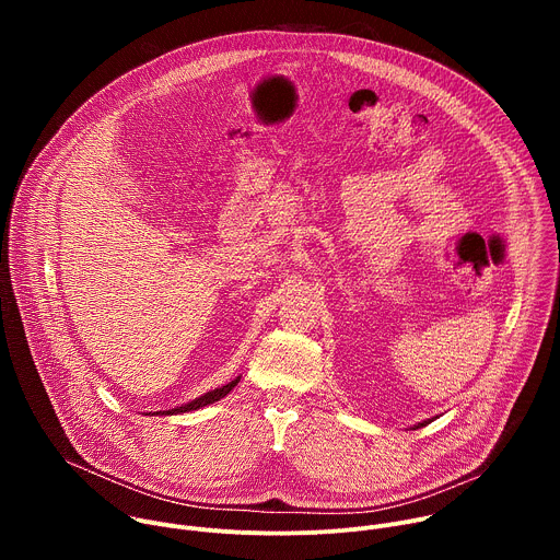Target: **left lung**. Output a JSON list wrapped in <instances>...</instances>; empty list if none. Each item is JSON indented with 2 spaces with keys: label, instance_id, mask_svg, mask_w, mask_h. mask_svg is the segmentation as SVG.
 Wrapping results in <instances>:
<instances>
[{
  "label": "left lung",
  "instance_id": "8db88e82",
  "mask_svg": "<svg viewBox=\"0 0 560 560\" xmlns=\"http://www.w3.org/2000/svg\"><path fill=\"white\" fill-rule=\"evenodd\" d=\"M428 423H430V421H425V423H421V425H428Z\"/></svg>",
  "mask_w": 560,
  "mask_h": 560
}]
</instances>
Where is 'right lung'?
<instances>
[{
    "instance_id": "obj_1",
    "label": "right lung",
    "mask_w": 560,
    "mask_h": 560,
    "mask_svg": "<svg viewBox=\"0 0 560 560\" xmlns=\"http://www.w3.org/2000/svg\"><path fill=\"white\" fill-rule=\"evenodd\" d=\"M238 383V378H234V381H230L228 385H223V387H217V389H210V392H206L203 396H199V398H195V401H190L188 406H182V408H173V410H164V415H182V412H192V410H199V408H203V406H210V404H214V401H219V398H223L234 385Z\"/></svg>"
}]
</instances>
